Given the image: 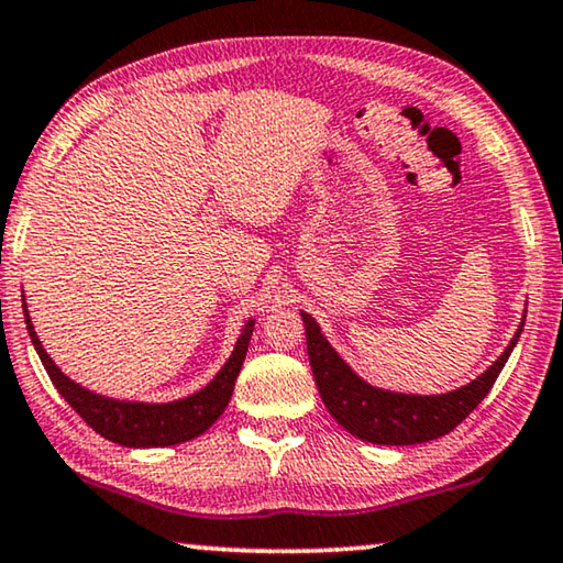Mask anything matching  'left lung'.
Wrapping results in <instances>:
<instances>
[{
  "instance_id": "obj_1",
  "label": "left lung",
  "mask_w": 563,
  "mask_h": 563,
  "mask_svg": "<svg viewBox=\"0 0 563 563\" xmlns=\"http://www.w3.org/2000/svg\"><path fill=\"white\" fill-rule=\"evenodd\" d=\"M301 320H305L307 332L309 365H312L314 383L328 411L342 429H347L363 442L390 446L431 442V439L450 434L454 427H460L490 394L495 378L500 376L503 365L508 363L520 330H523L520 324L516 338L510 340L498 361L464 388L442 396H406L373 388L357 378L330 347V342L322 338L320 324L307 312H301Z\"/></svg>"
}]
</instances>
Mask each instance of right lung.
<instances>
[{"mask_svg":"<svg viewBox=\"0 0 563 563\" xmlns=\"http://www.w3.org/2000/svg\"><path fill=\"white\" fill-rule=\"evenodd\" d=\"M24 322H27L32 345H35L40 361H43L47 376L55 383L58 394L96 434H101L109 442H117L121 446L183 444L200 437L208 427H213L218 417L225 411L228 401H231L235 378H239L243 357L249 353L251 332H254V320H249L239 342H235L233 355L228 357L221 373L206 388L198 390V394L175 404H124L96 396L91 390L80 388L78 383H73L68 376H63L58 365L51 361V355L40 345L35 328H32L27 317V307H24Z\"/></svg>","mask_w":563,"mask_h":563,"instance_id":"add662e5","label":"right lung"}]
</instances>
